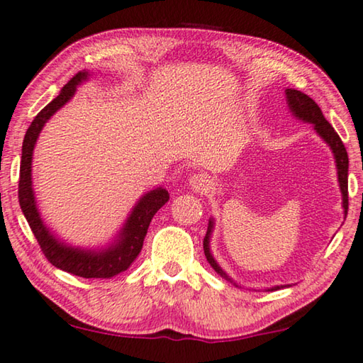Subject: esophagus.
Segmentation results:
<instances>
[{
	"instance_id": "esophagus-1",
	"label": "esophagus",
	"mask_w": 363,
	"mask_h": 363,
	"mask_svg": "<svg viewBox=\"0 0 363 363\" xmlns=\"http://www.w3.org/2000/svg\"><path fill=\"white\" fill-rule=\"evenodd\" d=\"M189 186H191L196 192L208 194L213 189V179H210L207 174H194L191 179H189Z\"/></svg>"
}]
</instances>
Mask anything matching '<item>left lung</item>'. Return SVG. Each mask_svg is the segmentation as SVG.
<instances>
[{
    "label": "left lung",
    "instance_id": "1",
    "mask_svg": "<svg viewBox=\"0 0 363 363\" xmlns=\"http://www.w3.org/2000/svg\"><path fill=\"white\" fill-rule=\"evenodd\" d=\"M286 94V102H289V107L291 113L295 117H298L300 121L310 122L315 125V130L318 132V135L326 142L329 147H331L334 158H336V166H337V179H339V186H340V192H342V207L344 212L347 215V208H349V191H347V172H349V156L347 151H345V147L342 143V140L339 138V135L336 133V130L333 128L331 123H329L326 118H324L323 112L320 109V106L316 104L315 101L311 99L310 96L303 94L301 91L296 89H285ZM213 230V218L208 220V228H207V235L203 238V252L205 257L210 266L215 269L216 274H220L221 277L228 282L235 284L228 275H226L221 267L216 264V261L210 252V235H212ZM236 285V284H235ZM280 286H272L270 290H279Z\"/></svg>",
    "mask_w": 363,
    "mask_h": 363
}]
</instances>
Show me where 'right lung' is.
I'll return each mask as SVG.
<instances>
[{
    "label": "right lung",
    "instance_id": "right-lung-1",
    "mask_svg": "<svg viewBox=\"0 0 363 363\" xmlns=\"http://www.w3.org/2000/svg\"><path fill=\"white\" fill-rule=\"evenodd\" d=\"M86 79H88V72H79L74 74L63 86L60 94L37 113L30 127L27 128L23 142V156H21L18 196L21 210H23L27 223H29L42 252L45 254L52 266L83 279H111L113 275L127 270L130 264L137 259L143 247V240L147 236L150 221L155 213L169 200V194L163 187L145 194L133 207L121 235H118V240L113 241L111 247L102 251L79 250V247L65 245V242L58 241L43 225L35 205L34 191H32V153H34L35 142L45 122L72 99L74 91H77V86Z\"/></svg>",
    "mask_w": 363,
    "mask_h": 363
}]
</instances>
